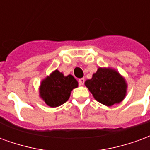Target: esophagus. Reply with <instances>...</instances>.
<instances>
[{"instance_id": "obj_1", "label": "esophagus", "mask_w": 150, "mask_h": 150, "mask_svg": "<svg viewBox=\"0 0 150 150\" xmlns=\"http://www.w3.org/2000/svg\"><path fill=\"white\" fill-rule=\"evenodd\" d=\"M78 82H79V85L83 86L84 83H85V79H84V78H81V79H79V81H78Z\"/></svg>"}]
</instances>
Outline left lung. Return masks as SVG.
<instances>
[{"label":"left lung","instance_id":"8db88e82","mask_svg":"<svg viewBox=\"0 0 150 150\" xmlns=\"http://www.w3.org/2000/svg\"><path fill=\"white\" fill-rule=\"evenodd\" d=\"M85 85L98 102L107 106L120 103L126 95L125 80L118 72L110 68H98Z\"/></svg>","mask_w":150,"mask_h":150}]
</instances>
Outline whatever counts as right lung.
Masks as SVG:
<instances>
[{
  "label": "right lung",
  "instance_id": "obj_1",
  "mask_svg": "<svg viewBox=\"0 0 150 150\" xmlns=\"http://www.w3.org/2000/svg\"><path fill=\"white\" fill-rule=\"evenodd\" d=\"M78 86V82L72 75L64 76L57 69L41 81L40 97L50 107H57L66 102L71 91Z\"/></svg>",
  "mask_w": 150,
  "mask_h": 150
}]
</instances>
